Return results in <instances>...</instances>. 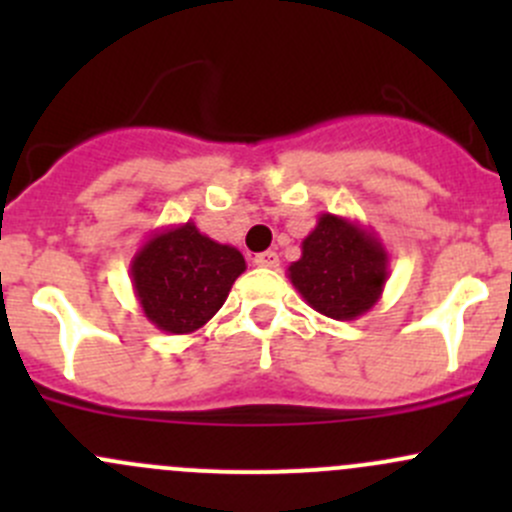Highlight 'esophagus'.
<instances>
[{
  "label": "esophagus",
  "mask_w": 512,
  "mask_h": 512,
  "mask_svg": "<svg viewBox=\"0 0 512 512\" xmlns=\"http://www.w3.org/2000/svg\"><path fill=\"white\" fill-rule=\"evenodd\" d=\"M255 262L257 267H267V270H275L277 265H280V257H277V252L267 250V252H260V255H255Z\"/></svg>",
  "instance_id": "obj_1"
}]
</instances>
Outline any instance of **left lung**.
<instances>
[{"mask_svg":"<svg viewBox=\"0 0 512 512\" xmlns=\"http://www.w3.org/2000/svg\"><path fill=\"white\" fill-rule=\"evenodd\" d=\"M287 277L314 312L352 322L381 299L389 252L371 227L322 213L302 240V257L287 267Z\"/></svg>","mask_w":512,"mask_h":512,"instance_id":"1","label":"left lung"}]
</instances>
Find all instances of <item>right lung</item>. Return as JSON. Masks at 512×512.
Masks as SVG:
<instances>
[{
    "label": "right lung",
    "instance_id": "1",
    "mask_svg": "<svg viewBox=\"0 0 512 512\" xmlns=\"http://www.w3.org/2000/svg\"><path fill=\"white\" fill-rule=\"evenodd\" d=\"M245 267L237 247L210 240L188 220L148 235L131 260V282L153 327L193 334L223 307Z\"/></svg>",
    "mask_w": 512,
    "mask_h": 512
}]
</instances>
